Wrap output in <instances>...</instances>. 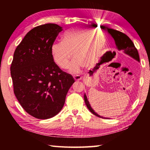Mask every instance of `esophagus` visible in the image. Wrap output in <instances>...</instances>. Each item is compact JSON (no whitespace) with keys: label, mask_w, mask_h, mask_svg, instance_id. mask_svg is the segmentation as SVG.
Returning a JSON list of instances; mask_svg holds the SVG:
<instances>
[{"label":"esophagus","mask_w":150,"mask_h":150,"mask_svg":"<svg viewBox=\"0 0 150 150\" xmlns=\"http://www.w3.org/2000/svg\"><path fill=\"white\" fill-rule=\"evenodd\" d=\"M73 78H74V79L75 80V81H80L81 79H82V77H81V76H80V75H75V76H73Z\"/></svg>","instance_id":"34e87169"}]
</instances>
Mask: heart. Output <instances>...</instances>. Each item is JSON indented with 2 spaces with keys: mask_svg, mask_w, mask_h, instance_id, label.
<instances>
[{
  "mask_svg": "<svg viewBox=\"0 0 150 150\" xmlns=\"http://www.w3.org/2000/svg\"><path fill=\"white\" fill-rule=\"evenodd\" d=\"M106 37L102 31L88 28L67 30L62 42H55L51 46L53 60L61 69H65L72 56L69 66L71 73H77L85 65H92L99 57L106 45Z\"/></svg>",
  "mask_w": 150,
  "mask_h": 150,
  "instance_id": "b5f03b06",
  "label": "heart"
}]
</instances>
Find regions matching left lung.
I'll return each mask as SVG.
<instances>
[{"label": "left lung", "mask_w": 150, "mask_h": 150, "mask_svg": "<svg viewBox=\"0 0 150 150\" xmlns=\"http://www.w3.org/2000/svg\"><path fill=\"white\" fill-rule=\"evenodd\" d=\"M106 29H107L108 32L112 35V37L113 38L114 40H115V44L119 50H123L125 54L130 55L132 57H133L134 59H135L137 61L139 62V57L138 50H137L136 47H135V45H134L132 41L130 39V38H129L128 35L120 31H118V30L108 28H107ZM84 99L86 105H87L88 110H89L93 115L98 116V117L104 118L103 117H101L100 116L98 115V114H96L95 112L93 110V109L91 108L85 94L84 95Z\"/></svg>", "instance_id": "8db88e82"}]
</instances>
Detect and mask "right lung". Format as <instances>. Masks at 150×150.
Here are the masks:
<instances>
[{
	"label": "right lung",
	"instance_id": "1",
	"mask_svg": "<svg viewBox=\"0 0 150 150\" xmlns=\"http://www.w3.org/2000/svg\"><path fill=\"white\" fill-rule=\"evenodd\" d=\"M55 24L32 29L15 50L11 66L14 93L20 105L34 117L48 119L57 115L75 82L55 64L51 46L62 31Z\"/></svg>",
	"mask_w": 150,
	"mask_h": 150
}]
</instances>
